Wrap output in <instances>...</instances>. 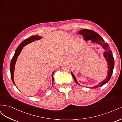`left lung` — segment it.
I'll list each match as a JSON object with an SVG mask.
<instances>
[{
    "label": "left lung",
    "mask_w": 122,
    "mask_h": 122,
    "mask_svg": "<svg viewBox=\"0 0 122 122\" xmlns=\"http://www.w3.org/2000/svg\"><path fill=\"white\" fill-rule=\"evenodd\" d=\"M78 34L80 35H81L84 38L85 40H92V41L93 42H96L101 45H102L103 47L104 48L105 51L104 53V56L105 57L106 61H107L108 62V71L107 73V76L105 80H103L102 82L100 83L97 86H96L93 87V88H97L99 87H101L103 85L108 82L109 80L111 78L112 74L113 72V70L114 66V58L112 55V52L111 50L110 49V47L108 45V44L104 41V40L102 39V38L100 36H99L97 32L95 31L90 30V29H83L82 30H80L78 32ZM72 75L74 80L75 81L79 84V83L77 82V80L75 78V76L73 75V74L72 73Z\"/></svg>",
    "instance_id": "obj_1"
}]
</instances>
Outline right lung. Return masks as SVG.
<instances>
[{
  "label": "right lung",
  "mask_w": 122,
  "mask_h": 122,
  "mask_svg": "<svg viewBox=\"0 0 122 122\" xmlns=\"http://www.w3.org/2000/svg\"><path fill=\"white\" fill-rule=\"evenodd\" d=\"M41 38L40 36H32L30 37L25 39V40H24L22 42L20 45H19V46L18 47V48H17L15 53L14 56L11 60L10 61V76H11V78H12V81L13 82V83L14 84V85H15V83L14 82V68H15V63L16 61H17V58L21 52V51L23 47L26 45L27 44L30 43L33 41H34L35 40H40ZM53 73L54 72H53V73L52 74V80H53ZM16 86V85H15Z\"/></svg>",
  "instance_id": "obj_1"
}]
</instances>
